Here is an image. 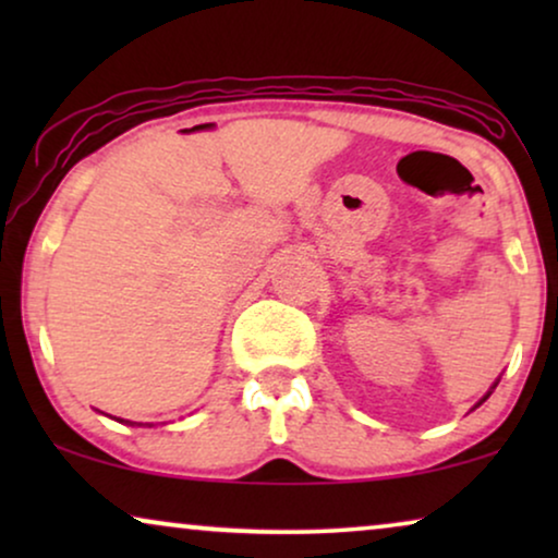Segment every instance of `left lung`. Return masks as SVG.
<instances>
[{
  "instance_id": "left-lung-1",
  "label": "left lung",
  "mask_w": 558,
  "mask_h": 558,
  "mask_svg": "<svg viewBox=\"0 0 558 558\" xmlns=\"http://www.w3.org/2000/svg\"><path fill=\"white\" fill-rule=\"evenodd\" d=\"M487 396H490V393H487ZM487 396H485V399H487ZM485 399H483V401H485ZM483 401H480V403H483ZM480 403H477V407H480Z\"/></svg>"
}]
</instances>
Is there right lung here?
<instances>
[{
  "label": "right lung",
  "instance_id": "obj_1",
  "mask_svg": "<svg viewBox=\"0 0 558 558\" xmlns=\"http://www.w3.org/2000/svg\"><path fill=\"white\" fill-rule=\"evenodd\" d=\"M129 424H134V422H129Z\"/></svg>",
  "mask_w": 558,
  "mask_h": 558
}]
</instances>
